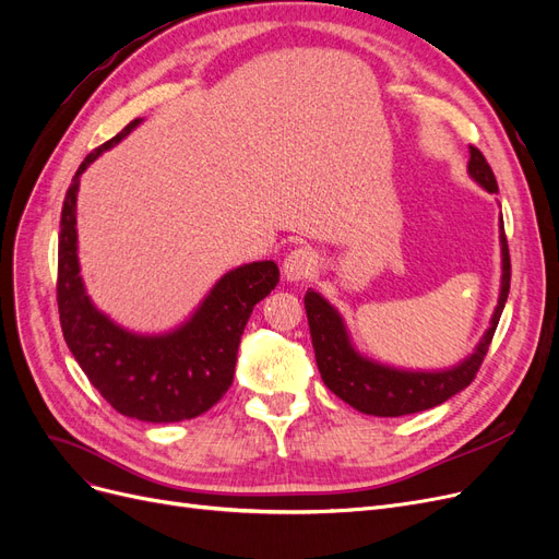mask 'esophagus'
I'll return each mask as SVG.
<instances>
[{"instance_id":"1","label":"esophagus","mask_w":559,"mask_h":559,"mask_svg":"<svg viewBox=\"0 0 559 559\" xmlns=\"http://www.w3.org/2000/svg\"><path fill=\"white\" fill-rule=\"evenodd\" d=\"M317 273V253L310 247H298L289 251L282 263V275L286 282H302Z\"/></svg>"}]
</instances>
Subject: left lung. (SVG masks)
<instances>
[{"label":"left lung","mask_w":559,"mask_h":559,"mask_svg":"<svg viewBox=\"0 0 559 559\" xmlns=\"http://www.w3.org/2000/svg\"><path fill=\"white\" fill-rule=\"evenodd\" d=\"M468 177L487 193H497L499 186L485 156L476 146H468ZM499 242L501 286L497 308L476 349H473L466 359L450 368L411 370L366 357V354L354 345L349 329L343 314L337 312V308H333L321 294L308 289L306 312L312 335L314 359L324 384L337 399L349 403L354 411L376 417H401L411 413H421L433 408V405L445 403L454 394H460L478 373L511 289V257L509 245H506L503 218H499Z\"/></svg>","instance_id":"obj_1"}]
</instances>
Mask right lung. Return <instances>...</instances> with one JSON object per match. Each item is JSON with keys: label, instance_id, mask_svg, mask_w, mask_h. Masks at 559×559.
I'll use <instances>...</instances> for the list:
<instances>
[{"label": "right lung", "instance_id": "right-lung-1", "mask_svg": "<svg viewBox=\"0 0 559 559\" xmlns=\"http://www.w3.org/2000/svg\"><path fill=\"white\" fill-rule=\"evenodd\" d=\"M140 123L142 118H134L88 154L67 189L58 242V312L67 347L111 408L151 425H170L207 413L228 392L247 319L275 289L280 270L275 261L228 270L189 319L163 333L130 331L95 306L79 263V183L91 163Z\"/></svg>", "mask_w": 559, "mask_h": 559}]
</instances>
